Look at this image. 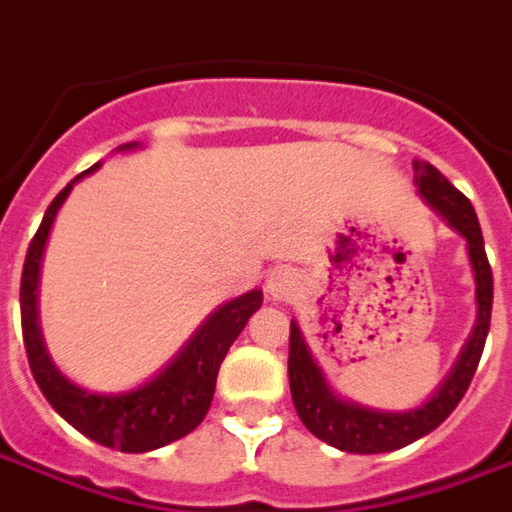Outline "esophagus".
<instances>
[{
	"instance_id": "esophagus-1",
	"label": "esophagus",
	"mask_w": 512,
	"mask_h": 512,
	"mask_svg": "<svg viewBox=\"0 0 512 512\" xmlns=\"http://www.w3.org/2000/svg\"><path fill=\"white\" fill-rule=\"evenodd\" d=\"M299 290V277L290 268H274L266 279V293L274 301H288Z\"/></svg>"
}]
</instances>
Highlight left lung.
Masks as SVG:
<instances>
[{"label": "left lung", "instance_id": "left-lung-1", "mask_svg": "<svg viewBox=\"0 0 512 512\" xmlns=\"http://www.w3.org/2000/svg\"><path fill=\"white\" fill-rule=\"evenodd\" d=\"M414 183H417L419 197L428 202L430 208L466 241V252H469L474 274L477 318H474L469 340L463 343L455 365L447 373V378L436 386V392L425 403L403 408V411L370 408L337 395L323 376L321 365L315 362L299 323L290 321L288 376L293 406H296L304 428L310 430L312 436H318L321 441L343 452H356V455L392 452L439 428L441 422L455 411V406L461 403V397L466 395V389L472 384L477 362L483 356L488 326H491L494 277H491V266L485 257L483 230H480L472 202L466 200L461 191L455 189L450 180L428 161H414Z\"/></svg>", "mask_w": 512, "mask_h": 512}]
</instances>
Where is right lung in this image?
Instances as JSON below:
<instances>
[{
	"instance_id": "1",
	"label": "right lung",
	"mask_w": 512,
	"mask_h": 512,
	"mask_svg": "<svg viewBox=\"0 0 512 512\" xmlns=\"http://www.w3.org/2000/svg\"><path fill=\"white\" fill-rule=\"evenodd\" d=\"M136 142L117 147V153L136 150ZM101 164H95L65 186L54 197L49 211L40 222L38 233L32 238L21 274V329H24V348H27L32 376L38 381L40 392L46 395L51 408L65 422L84 433L87 439L98 441L104 447H117L123 452H150L167 447L172 441L183 439L186 433L200 425L211 408L213 389L219 365L235 343V337L244 332L249 318L263 304V290L255 288L224 301L200 323V329L191 334L189 343L158 370L145 384L126 389V392H93L62 373L54 365L43 332H40L38 312V285L40 263L46 252L51 224L60 213L62 202L68 200L71 189L84 178L93 175Z\"/></svg>"
}]
</instances>
